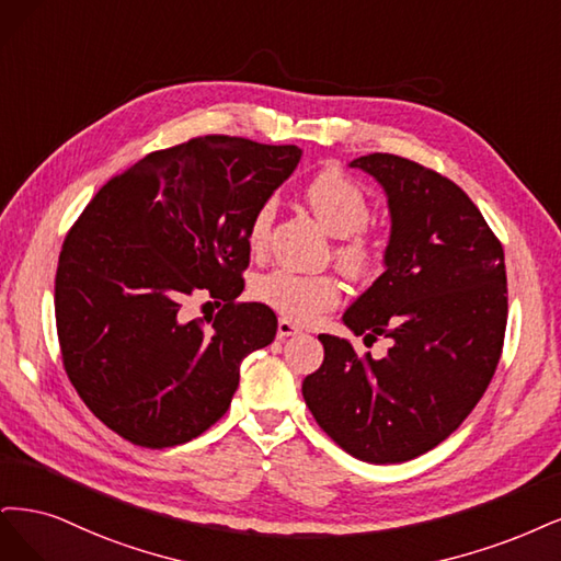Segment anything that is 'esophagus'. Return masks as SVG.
<instances>
[{
	"label": "esophagus",
	"instance_id": "1",
	"mask_svg": "<svg viewBox=\"0 0 561 561\" xmlns=\"http://www.w3.org/2000/svg\"><path fill=\"white\" fill-rule=\"evenodd\" d=\"M300 329L296 327V323H291L288 319H279L277 321V335L279 337H291V335H298Z\"/></svg>",
	"mask_w": 561,
	"mask_h": 561
}]
</instances>
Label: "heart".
<instances>
[{"mask_svg":"<svg viewBox=\"0 0 561 561\" xmlns=\"http://www.w3.org/2000/svg\"><path fill=\"white\" fill-rule=\"evenodd\" d=\"M305 197L317 219L333 234H347V242L337 249L340 261L354 270H364L373 259L370 244L358 234L370 219V203L364 188L354 184L345 172L327 168L307 182ZM273 214V203H263L251 216L247 230L251 249L265 244ZM254 296L288 321L310 323L337 305L340 284L331 275H300L294 270L277 267L256 279Z\"/></svg>","mask_w":561,"mask_h":561,"instance_id":"b5f03b06","label":"heart"}]
</instances>
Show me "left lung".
<instances>
[{
	"label": "left lung",
	"mask_w": 561,
	"mask_h": 561,
	"mask_svg": "<svg viewBox=\"0 0 561 561\" xmlns=\"http://www.w3.org/2000/svg\"><path fill=\"white\" fill-rule=\"evenodd\" d=\"M350 168L385 188L391 232L385 273L342 321L391 350L373 358L319 335L323 364L302 399L352 457L401 463L457 431L492 382L508 319L503 247L471 197L420 162L370 153Z\"/></svg>",
	"instance_id": "left-lung-1"
}]
</instances>
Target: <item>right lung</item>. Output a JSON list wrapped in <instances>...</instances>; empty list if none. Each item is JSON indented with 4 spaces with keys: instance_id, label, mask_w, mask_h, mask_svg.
Masks as SVG:
<instances>
[{
    "instance_id": "add662e5",
    "label": "right lung",
    "mask_w": 561,
    "mask_h": 561,
    "mask_svg": "<svg viewBox=\"0 0 561 561\" xmlns=\"http://www.w3.org/2000/svg\"><path fill=\"white\" fill-rule=\"evenodd\" d=\"M294 144L207 135L141 158L67 232L56 321L69 382L100 422L141 447L201 436L230 408L242 358L267 347L277 317L234 302L251 216L298 168ZM207 290L216 318L186 322Z\"/></svg>"
}]
</instances>
